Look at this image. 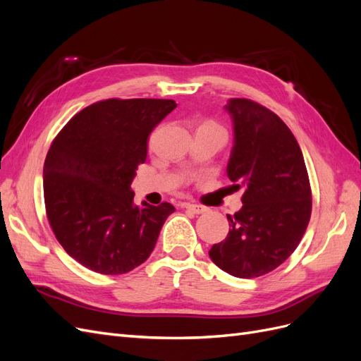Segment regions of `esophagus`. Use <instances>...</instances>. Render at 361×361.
<instances>
[{"label":"esophagus","instance_id":"1","mask_svg":"<svg viewBox=\"0 0 361 361\" xmlns=\"http://www.w3.org/2000/svg\"><path fill=\"white\" fill-rule=\"evenodd\" d=\"M183 207H187L188 211L194 212V214H204L207 211V207L200 206V204H194V203H182Z\"/></svg>","mask_w":361,"mask_h":361}]
</instances>
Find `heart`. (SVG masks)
Returning a JSON list of instances; mask_svg holds the SVG:
<instances>
[{
    "instance_id": "heart-1",
    "label": "heart",
    "mask_w": 361,
    "mask_h": 361,
    "mask_svg": "<svg viewBox=\"0 0 361 361\" xmlns=\"http://www.w3.org/2000/svg\"><path fill=\"white\" fill-rule=\"evenodd\" d=\"M209 125H214V123H211V122H209Z\"/></svg>"
}]
</instances>
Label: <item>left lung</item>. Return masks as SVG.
<instances>
[{
    "label": "left lung",
    "instance_id": "8db88e82",
    "mask_svg": "<svg viewBox=\"0 0 361 361\" xmlns=\"http://www.w3.org/2000/svg\"><path fill=\"white\" fill-rule=\"evenodd\" d=\"M224 110L233 123L227 176L244 194L209 257L227 274L255 279L298 247L312 214L310 182L298 141L277 114L250 99H228Z\"/></svg>",
    "mask_w": 361,
    "mask_h": 361
}]
</instances>
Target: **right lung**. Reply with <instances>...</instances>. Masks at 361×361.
Here are the masks:
<instances>
[{
  "mask_svg": "<svg viewBox=\"0 0 361 361\" xmlns=\"http://www.w3.org/2000/svg\"><path fill=\"white\" fill-rule=\"evenodd\" d=\"M178 104L106 99L75 114L52 141L43 166L48 221L66 253L106 276L146 262L174 206L134 204L130 183L147 138Z\"/></svg>",
  "mask_w": 361,
  "mask_h": 361,
  "instance_id": "obj_1",
  "label": "right lung"
}]
</instances>
